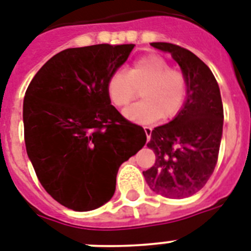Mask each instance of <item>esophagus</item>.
Masks as SVG:
<instances>
[{"label": "esophagus", "mask_w": 251, "mask_h": 251, "mask_svg": "<svg viewBox=\"0 0 251 251\" xmlns=\"http://www.w3.org/2000/svg\"><path fill=\"white\" fill-rule=\"evenodd\" d=\"M144 131H145L146 138H148V141H149L150 137H151V131H153V129H151V127H144Z\"/></svg>", "instance_id": "obj_1"}]
</instances>
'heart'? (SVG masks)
I'll return each mask as SVG.
<instances>
[{"mask_svg":"<svg viewBox=\"0 0 251 251\" xmlns=\"http://www.w3.org/2000/svg\"><path fill=\"white\" fill-rule=\"evenodd\" d=\"M141 94L142 101L124 111V116L138 123L170 119L181 109L186 93L184 72L170 67L164 58L149 54L136 59L127 69L114 72L106 84L110 102L126 107Z\"/></svg>","mask_w":251,"mask_h":251,"instance_id":"heart-1","label":"heart"}]
</instances>
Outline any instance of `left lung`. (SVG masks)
Instances as JSON below:
<instances>
[{"label": "left lung", "mask_w": 251, "mask_h": 251, "mask_svg": "<svg viewBox=\"0 0 251 251\" xmlns=\"http://www.w3.org/2000/svg\"><path fill=\"white\" fill-rule=\"evenodd\" d=\"M171 53L186 79V100L170 123L154 128L148 148L155 154L144 171L150 189L167 198H185L202 189L218 162L223 135V103L211 70L179 45L151 43Z\"/></svg>", "instance_id": "left-lung-1"}]
</instances>
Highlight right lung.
<instances>
[{"mask_svg": "<svg viewBox=\"0 0 251 251\" xmlns=\"http://www.w3.org/2000/svg\"><path fill=\"white\" fill-rule=\"evenodd\" d=\"M135 48H71L39 70L23 102L28 158L44 189L75 211L114 196L120 164L145 145L144 128L111 105L106 84Z\"/></svg>", "mask_w": 251, "mask_h": 251, "instance_id": "add662e5", "label": "right lung"}]
</instances>
